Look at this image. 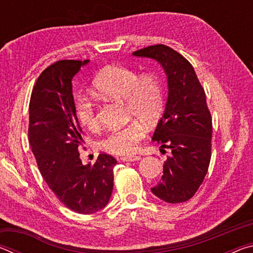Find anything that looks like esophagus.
Listing matches in <instances>:
<instances>
[{"instance_id": "obj_1", "label": "esophagus", "mask_w": 253, "mask_h": 253, "mask_svg": "<svg viewBox=\"0 0 253 253\" xmlns=\"http://www.w3.org/2000/svg\"><path fill=\"white\" fill-rule=\"evenodd\" d=\"M121 160L123 162H135V161H139L140 156L139 155H127V156H123Z\"/></svg>"}]
</instances>
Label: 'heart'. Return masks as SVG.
Masks as SVG:
<instances>
[{"label": "heart", "instance_id": "1", "mask_svg": "<svg viewBox=\"0 0 253 253\" xmlns=\"http://www.w3.org/2000/svg\"><path fill=\"white\" fill-rule=\"evenodd\" d=\"M92 89L101 97L124 101L127 118H136L148 125L161 117L164 108L163 85L154 72H144L138 76L130 68L108 66L95 77ZM75 113L81 125L88 129L97 128L96 107L87 97L77 98ZM144 136L145 127L134 121L108 132L100 140V147L111 154L126 155L135 151Z\"/></svg>", "mask_w": 253, "mask_h": 253}]
</instances>
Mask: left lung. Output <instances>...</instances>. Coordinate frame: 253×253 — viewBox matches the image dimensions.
Instances as JSON below:
<instances>
[{
  "instance_id": "1",
  "label": "left lung",
  "mask_w": 253,
  "mask_h": 253,
  "mask_svg": "<svg viewBox=\"0 0 253 253\" xmlns=\"http://www.w3.org/2000/svg\"><path fill=\"white\" fill-rule=\"evenodd\" d=\"M155 59L168 76L169 98L153 140L169 148L161 182L153 194L168 203L186 202L203 183L211 161L212 117L204 89L187 60L165 44L135 51Z\"/></svg>"
}]
</instances>
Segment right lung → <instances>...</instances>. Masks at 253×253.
Listing matches in <instances>:
<instances>
[{
    "label": "right lung",
    "instance_id": "1",
    "mask_svg": "<svg viewBox=\"0 0 253 253\" xmlns=\"http://www.w3.org/2000/svg\"><path fill=\"white\" fill-rule=\"evenodd\" d=\"M88 60H59L42 71L29 105V140L38 168L60 202L77 213L106 207L117 161L99 154L93 165L79 157L83 129L75 113L71 80Z\"/></svg>",
    "mask_w": 253,
    "mask_h": 253
}]
</instances>
